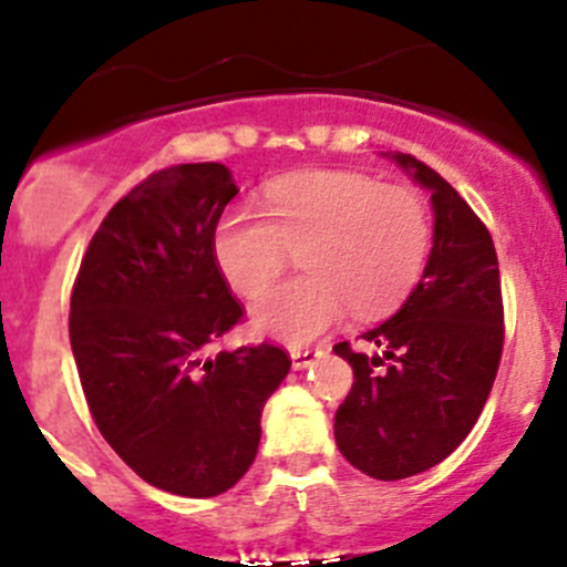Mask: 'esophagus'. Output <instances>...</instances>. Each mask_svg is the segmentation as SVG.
<instances>
[{
    "label": "esophagus",
    "instance_id": "obj_1",
    "mask_svg": "<svg viewBox=\"0 0 567 567\" xmlns=\"http://www.w3.org/2000/svg\"><path fill=\"white\" fill-rule=\"evenodd\" d=\"M320 357H323V351H320V348H293V351H290L293 370H307L310 364H316Z\"/></svg>",
    "mask_w": 567,
    "mask_h": 567
}]
</instances>
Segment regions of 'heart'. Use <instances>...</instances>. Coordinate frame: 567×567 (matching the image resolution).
Wrapping results in <instances>:
<instances>
[{
    "instance_id": "obj_1",
    "label": "heart",
    "mask_w": 567,
    "mask_h": 567,
    "mask_svg": "<svg viewBox=\"0 0 567 567\" xmlns=\"http://www.w3.org/2000/svg\"><path fill=\"white\" fill-rule=\"evenodd\" d=\"M266 214L233 205L214 227L221 277L257 296L279 277L290 249L307 274L268 290L251 307L260 334L301 346L346 318H379L425 271L433 221L425 197L359 173H299L266 186Z\"/></svg>"
}]
</instances>
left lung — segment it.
<instances>
[{"label":"left lung","instance_id":"obj_1","mask_svg":"<svg viewBox=\"0 0 567 567\" xmlns=\"http://www.w3.org/2000/svg\"><path fill=\"white\" fill-rule=\"evenodd\" d=\"M431 194L433 247L400 310L364 340L375 357L337 342L353 386L337 409L334 439L351 466L403 480L442 463L477 422L502 357L499 262L466 199L409 153H384Z\"/></svg>","mask_w":567,"mask_h":567}]
</instances>
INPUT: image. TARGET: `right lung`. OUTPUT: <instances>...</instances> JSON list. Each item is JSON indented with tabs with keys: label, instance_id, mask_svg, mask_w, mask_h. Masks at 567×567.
I'll return each instance as SVG.
<instances>
[{
	"label": "right lung",
	"instance_id": "1",
	"mask_svg": "<svg viewBox=\"0 0 567 567\" xmlns=\"http://www.w3.org/2000/svg\"><path fill=\"white\" fill-rule=\"evenodd\" d=\"M238 194L225 164H177L101 221L71 296V348L93 420L145 483L192 499L249 472L260 416L290 370L268 342L205 357L238 323L214 227Z\"/></svg>",
	"mask_w": 567,
	"mask_h": 567
}]
</instances>
